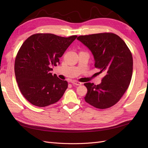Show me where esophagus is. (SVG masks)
<instances>
[{"label":"esophagus","instance_id":"34e87169","mask_svg":"<svg viewBox=\"0 0 148 148\" xmlns=\"http://www.w3.org/2000/svg\"><path fill=\"white\" fill-rule=\"evenodd\" d=\"M72 84H75V85H77V86H80V85H82V83L81 82H77V81H72L71 82Z\"/></svg>","mask_w":148,"mask_h":148}]
</instances>
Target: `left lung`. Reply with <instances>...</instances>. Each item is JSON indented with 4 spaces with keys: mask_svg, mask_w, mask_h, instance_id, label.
<instances>
[{
    "mask_svg": "<svg viewBox=\"0 0 148 148\" xmlns=\"http://www.w3.org/2000/svg\"><path fill=\"white\" fill-rule=\"evenodd\" d=\"M77 39L91 51L99 73L105 75L99 84H84L88 89L85 101L97 109L109 108L119 101L130 83L132 52L123 40L112 33L79 36Z\"/></svg>",
    "mask_w": 148,
    "mask_h": 148,
    "instance_id": "obj_1",
    "label": "left lung"
}]
</instances>
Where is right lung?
Listing matches in <instances>:
<instances>
[{
	"label": "right lung",
	"mask_w": 148,
	"mask_h": 148,
	"mask_svg": "<svg viewBox=\"0 0 148 148\" xmlns=\"http://www.w3.org/2000/svg\"><path fill=\"white\" fill-rule=\"evenodd\" d=\"M77 37L37 33L22 44L15 58V74L21 94L31 104L46 107L64 95L68 82L50 73L51 66L59 64V58Z\"/></svg>",
	"instance_id": "obj_1"
}]
</instances>
